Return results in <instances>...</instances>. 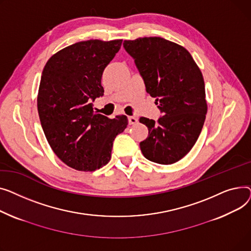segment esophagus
<instances>
[{
	"instance_id": "esophagus-1",
	"label": "esophagus",
	"mask_w": 251,
	"mask_h": 251,
	"mask_svg": "<svg viewBox=\"0 0 251 251\" xmlns=\"http://www.w3.org/2000/svg\"><path fill=\"white\" fill-rule=\"evenodd\" d=\"M138 123V120L135 116H128V124L129 125H136Z\"/></svg>"
}]
</instances>
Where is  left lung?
I'll list each match as a JSON object with an SVG mask.
<instances>
[{"instance_id":"obj_1","label":"left lung","mask_w":251,"mask_h":251,"mask_svg":"<svg viewBox=\"0 0 251 251\" xmlns=\"http://www.w3.org/2000/svg\"><path fill=\"white\" fill-rule=\"evenodd\" d=\"M144 79L146 91L163 113L158 122L141 117L149 130L140 143L145 158L169 165L196 144L208 111L202 74L183 47L162 37L124 41Z\"/></svg>"}]
</instances>
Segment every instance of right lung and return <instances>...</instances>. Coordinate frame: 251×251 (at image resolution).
<instances>
[{"label": "right lung", "mask_w": 251, "mask_h": 251, "mask_svg": "<svg viewBox=\"0 0 251 251\" xmlns=\"http://www.w3.org/2000/svg\"><path fill=\"white\" fill-rule=\"evenodd\" d=\"M122 42L80 41L44 66L37 95L40 124L53 153L71 168L94 171L106 165L115 137L128 124L124 114L109 119L94 111L92 103L104 93L103 71Z\"/></svg>", "instance_id": "1"}]
</instances>
